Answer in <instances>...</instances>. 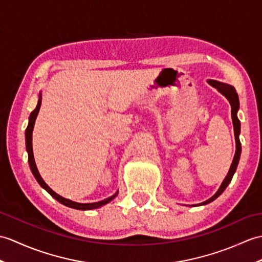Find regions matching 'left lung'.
I'll use <instances>...</instances> for the list:
<instances>
[{
    "mask_svg": "<svg viewBox=\"0 0 262 262\" xmlns=\"http://www.w3.org/2000/svg\"><path fill=\"white\" fill-rule=\"evenodd\" d=\"M209 83L212 84L214 88H216L219 91L222 95H224L228 98V100L230 101V105H231V116H232V123H233V128H234V136H235V154H234V157H233V161H232V164H231V167L229 169V173L227 175V178L224 179L223 183L221 184L220 188H219L217 192L214 194L213 196H212L211 199L206 200L205 202L201 203V205H204V204H208L210 202H212V201H214L217 196H220L222 192L226 190L227 186L229 185V183L231 182V180H232L233 175L235 173V169H236V166H238V163H239V160H240V154H241V143H240V139H239V134H240V120L238 119V116H236V113H238V109H239V97H238V94H236L235 91V88L230 86V84H227V83H222V82H219V81H215V80H209ZM200 205V204H199Z\"/></svg>",
    "mask_w": 262,
    "mask_h": 262,
    "instance_id": "obj_1",
    "label": "left lung"
}]
</instances>
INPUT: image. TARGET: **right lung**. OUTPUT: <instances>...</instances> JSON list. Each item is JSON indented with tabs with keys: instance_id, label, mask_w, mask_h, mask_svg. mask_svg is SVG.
Instances as JSON below:
<instances>
[{
	"instance_id": "right-lung-1",
	"label": "right lung",
	"mask_w": 262,
	"mask_h": 262,
	"mask_svg": "<svg viewBox=\"0 0 262 262\" xmlns=\"http://www.w3.org/2000/svg\"><path fill=\"white\" fill-rule=\"evenodd\" d=\"M40 106H41V94H40V98H39V101H38V105H36L34 111L31 114H30L29 124H28V127H27V129H26V144H27L29 165H30V168H31V171H32V173L34 175V178L36 179V181L39 182V184L42 187H43L45 190H47L49 193H50L51 196H53L57 201H59L60 203H62L63 205L69 206V208H72V209H77V210H93V209L100 208V206L107 204L108 202H111L112 200H114L115 198L117 196L118 193L114 194V195L111 196V198H108L106 200H102V201H99V202H96V203H77V202H74V201L60 196L59 194H57L56 192L52 190V188H50V186H49L46 183V182L43 181V179L41 178V175H40L38 168H36V165H35L34 157H33V150H32V132H33L35 118H36V116H38Z\"/></svg>"
}]
</instances>
